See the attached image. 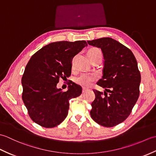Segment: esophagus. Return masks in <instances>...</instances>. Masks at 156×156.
Listing matches in <instances>:
<instances>
[{
  "mask_svg": "<svg viewBox=\"0 0 156 156\" xmlns=\"http://www.w3.org/2000/svg\"><path fill=\"white\" fill-rule=\"evenodd\" d=\"M89 89L88 88H82V92H85L86 91H87V90H88Z\"/></svg>",
  "mask_w": 156,
  "mask_h": 156,
  "instance_id": "34e87169",
  "label": "esophagus"
}]
</instances>
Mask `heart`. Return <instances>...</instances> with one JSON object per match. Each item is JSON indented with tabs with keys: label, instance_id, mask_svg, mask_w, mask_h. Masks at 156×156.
<instances>
[{
	"label": "heart",
	"instance_id": "obj_1",
	"mask_svg": "<svg viewBox=\"0 0 156 156\" xmlns=\"http://www.w3.org/2000/svg\"><path fill=\"white\" fill-rule=\"evenodd\" d=\"M97 55H102L101 51L97 48H92L87 51L88 58ZM97 76L95 74H82L76 78V82L83 87H89L95 80H97Z\"/></svg>",
	"mask_w": 156,
	"mask_h": 156
}]
</instances>
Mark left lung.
Wrapping results in <instances>:
<instances>
[{
	"mask_svg": "<svg viewBox=\"0 0 156 156\" xmlns=\"http://www.w3.org/2000/svg\"><path fill=\"white\" fill-rule=\"evenodd\" d=\"M102 49L104 56L103 76L97 85L106 92L93 89L90 116L98 124L112 127L123 122L131 114L140 96L141 74L132 51L110 37L88 41ZM109 94L108 95L107 92Z\"/></svg>",
	"mask_w": 156,
	"mask_h": 156,
	"instance_id": "1",
	"label": "left lung"
}]
</instances>
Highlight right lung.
Segmentation results:
<instances>
[{
	"instance_id": "right-lung-1",
	"label": "right lung",
	"mask_w": 156,
	"mask_h": 156,
	"mask_svg": "<svg viewBox=\"0 0 156 156\" xmlns=\"http://www.w3.org/2000/svg\"><path fill=\"white\" fill-rule=\"evenodd\" d=\"M86 41L51 43L32 55L22 77V99L29 117L45 128L59 125L67 117L69 100L82 93V87L70 82L68 91L56 86L59 79L71 75L72 59L85 46Z\"/></svg>"
}]
</instances>
